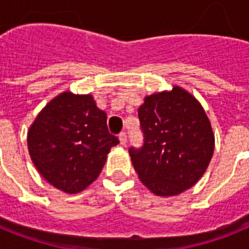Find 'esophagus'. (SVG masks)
Returning <instances> with one entry per match:
<instances>
[{"mask_svg": "<svg viewBox=\"0 0 249 249\" xmlns=\"http://www.w3.org/2000/svg\"><path fill=\"white\" fill-rule=\"evenodd\" d=\"M118 140H120V143L122 144V146H124V144L127 143V135L124 133V132H121L120 135H118Z\"/></svg>", "mask_w": 249, "mask_h": 249, "instance_id": "34e87169", "label": "esophagus"}]
</instances>
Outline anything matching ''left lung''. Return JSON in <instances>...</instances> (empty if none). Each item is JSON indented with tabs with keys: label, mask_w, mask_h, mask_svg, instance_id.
Wrapping results in <instances>:
<instances>
[{
	"label": "left lung",
	"mask_w": 249,
	"mask_h": 249,
	"mask_svg": "<svg viewBox=\"0 0 249 249\" xmlns=\"http://www.w3.org/2000/svg\"><path fill=\"white\" fill-rule=\"evenodd\" d=\"M142 148H129L140 181L160 197L181 195L204 175L214 133L199 101L179 86L144 97L138 108Z\"/></svg>",
	"instance_id": "1"
}]
</instances>
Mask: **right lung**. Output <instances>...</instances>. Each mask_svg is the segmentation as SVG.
<instances>
[{
	"label": "right lung",
	"instance_id": "right-lung-1",
	"mask_svg": "<svg viewBox=\"0 0 249 249\" xmlns=\"http://www.w3.org/2000/svg\"><path fill=\"white\" fill-rule=\"evenodd\" d=\"M118 142L93 96L70 91L52 98L27 132L28 152L39 175L70 195L82 192L97 179Z\"/></svg>",
	"mask_w": 249,
	"mask_h": 249
}]
</instances>
